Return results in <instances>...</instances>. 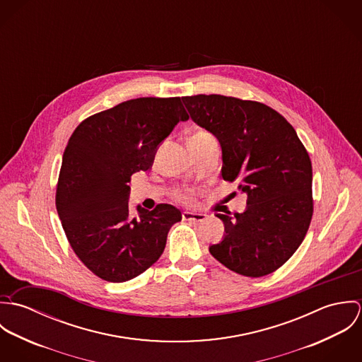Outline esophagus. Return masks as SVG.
<instances>
[{"label":"esophagus","instance_id":"1","mask_svg":"<svg viewBox=\"0 0 362 362\" xmlns=\"http://www.w3.org/2000/svg\"><path fill=\"white\" fill-rule=\"evenodd\" d=\"M182 218L184 220H189V221H204L206 218V214L205 213L185 210V211H182Z\"/></svg>","mask_w":362,"mask_h":362}]
</instances>
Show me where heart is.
Instances as JSON below:
<instances>
[{"mask_svg": "<svg viewBox=\"0 0 362 362\" xmlns=\"http://www.w3.org/2000/svg\"><path fill=\"white\" fill-rule=\"evenodd\" d=\"M189 141H195V142H207V141H216V139H214V136H213L210 132L204 131V129H199V131H197V132H194V134L191 135ZM175 198H177L180 202L188 204V202H191V201L194 199V195H192V192H191V191L184 189V191H177V192H175Z\"/></svg>", "mask_w": 362, "mask_h": 362, "instance_id": "heart-1", "label": "heart"}]
</instances>
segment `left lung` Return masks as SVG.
I'll return each instance as SVG.
<instances>
[{"label":"left lung","instance_id":"1","mask_svg":"<svg viewBox=\"0 0 362 362\" xmlns=\"http://www.w3.org/2000/svg\"><path fill=\"white\" fill-rule=\"evenodd\" d=\"M223 152L221 177L248 195L244 213L216 216L226 235L209 248L230 270L262 277L298 250L313 213L310 155L293 125L266 104L221 95L182 98Z\"/></svg>","mask_w":362,"mask_h":362}]
</instances>
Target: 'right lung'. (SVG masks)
Returning a JSON list of instances; mask_svg holds the SVG:
<instances>
[{"label": "right lung", "mask_w": 362, "mask_h": 362, "mask_svg": "<svg viewBox=\"0 0 362 362\" xmlns=\"http://www.w3.org/2000/svg\"><path fill=\"white\" fill-rule=\"evenodd\" d=\"M189 118L181 98L127 100L83 119L64 151L55 206L71 248L98 277L131 280L161 257L177 207L128 209L131 175L152 167L157 146Z\"/></svg>", "instance_id": "1"}]
</instances>
